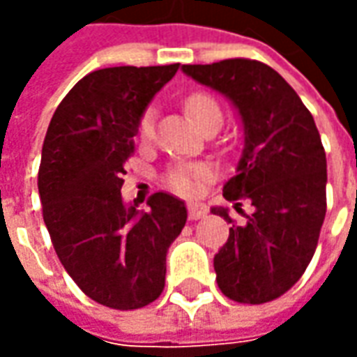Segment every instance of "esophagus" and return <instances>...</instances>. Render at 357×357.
Segmentation results:
<instances>
[{
    "instance_id": "obj_1",
    "label": "esophagus",
    "mask_w": 357,
    "mask_h": 357,
    "mask_svg": "<svg viewBox=\"0 0 357 357\" xmlns=\"http://www.w3.org/2000/svg\"><path fill=\"white\" fill-rule=\"evenodd\" d=\"M189 220H202V218L206 216V206L204 204H199V202H193V204H189Z\"/></svg>"
}]
</instances>
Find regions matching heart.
<instances>
[{
  "label": "heart",
  "instance_id": "b5f03b06",
  "mask_svg": "<svg viewBox=\"0 0 357 357\" xmlns=\"http://www.w3.org/2000/svg\"><path fill=\"white\" fill-rule=\"evenodd\" d=\"M187 112L191 114L199 128H204L210 120L214 118H222V109L210 95L197 93L191 95L185 102ZM155 110L149 109L139 122V135L141 139H153L155 135ZM212 176V168L206 164H179L174 166L172 170L166 174V183L170 189H174L178 195L183 197H193L199 193V187L202 181H206Z\"/></svg>",
  "mask_w": 357,
  "mask_h": 357
}]
</instances>
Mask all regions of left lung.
<instances>
[{"instance_id": "obj_1", "label": "left lung", "mask_w": 357, "mask_h": 357, "mask_svg": "<svg viewBox=\"0 0 357 357\" xmlns=\"http://www.w3.org/2000/svg\"><path fill=\"white\" fill-rule=\"evenodd\" d=\"M181 70L225 95L245 133L224 197L248 199L255 212L235 225L227 208H212L233 224L214 256L218 287L241 304L271 302L306 271L327 212V158L314 116L283 76L260 61L225 59Z\"/></svg>"}]
</instances>
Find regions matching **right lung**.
Wrapping results in <instances>:
<instances>
[{"mask_svg": "<svg viewBox=\"0 0 357 357\" xmlns=\"http://www.w3.org/2000/svg\"><path fill=\"white\" fill-rule=\"evenodd\" d=\"M179 63L112 66L84 76L51 118L38 172L43 222L66 273L84 294L137 310L164 291L166 252L187 222L183 201L149 197L126 206L122 174L141 116Z\"/></svg>", "mask_w": 357, "mask_h": 357, "instance_id": "1", "label": "right lung"}]
</instances>
